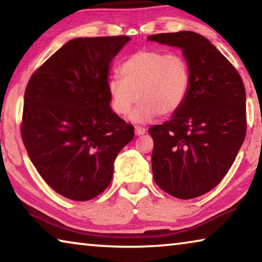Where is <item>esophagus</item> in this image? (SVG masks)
I'll list each match as a JSON object with an SVG mask.
<instances>
[{"mask_svg":"<svg viewBox=\"0 0 262 262\" xmlns=\"http://www.w3.org/2000/svg\"><path fill=\"white\" fill-rule=\"evenodd\" d=\"M145 132H147V129H145L144 127H142V126H135V134H136L137 136L143 135Z\"/></svg>","mask_w":262,"mask_h":262,"instance_id":"esophagus-1","label":"esophagus"}]
</instances>
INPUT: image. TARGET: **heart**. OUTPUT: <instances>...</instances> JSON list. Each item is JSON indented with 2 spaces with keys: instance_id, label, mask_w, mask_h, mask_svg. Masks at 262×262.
I'll list each match as a JSON object with an SVG mask.
<instances>
[{
  "instance_id": "obj_1",
  "label": "heart",
  "mask_w": 262,
  "mask_h": 262,
  "mask_svg": "<svg viewBox=\"0 0 262 262\" xmlns=\"http://www.w3.org/2000/svg\"><path fill=\"white\" fill-rule=\"evenodd\" d=\"M121 78L107 82L110 105L115 114H129L135 122H147L156 117H170L181 108L189 95L192 76L187 60L180 54L161 50L134 53L119 67Z\"/></svg>"
}]
</instances>
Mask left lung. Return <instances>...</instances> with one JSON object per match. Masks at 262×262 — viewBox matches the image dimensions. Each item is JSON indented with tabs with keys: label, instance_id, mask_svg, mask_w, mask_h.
Listing matches in <instances>:
<instances>
[{
	"label": "left lung",
	"instance_id": "obj_1",
	"mask_svg": "<svg viewBox=\"0 0 262 262\" xmlns=\"http://www.w3.org/2000/svg\"><path fill=\"white\" fill-rule=\"evenodd\" d=\"M148 39L179 47L192 76L181 108L149 128L154 180L174 198L201 196L228 173L245 140V86L231 62L201 34L180 31Z\"/></svg>",
	"mask_w": 262,
	"mask_h": 262
}]
</instances>
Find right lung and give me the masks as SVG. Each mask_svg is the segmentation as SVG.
<instances>
[{
  "label": "right lung",
  "instance_id": "obj_1",
  "mask_svg": "<svg viewBox=\"0 0 262 262\" xmlns=\"http://www.w3.org/2000/svg\"><path fill=\"white\" fill-rule=\"evenodd\" d=\"M127 35L76 38L46 60L25 89L21 140L56 193L88 201L108 187L113 164L134 127L113 113L107 75Z\"/></svg>",
  "mask_w": 262,
  "mask_h": 262
}]
</instances>
